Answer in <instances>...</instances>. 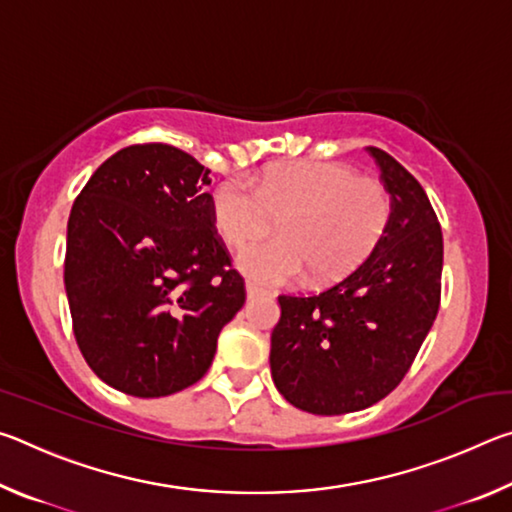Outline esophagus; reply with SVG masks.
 I'll list each match as a JSON object with an SVG mask.
<instances>
[{
  "label": "esophagus",
  "mask_w": 512,
  "mask_h": 512,
  "mask_svg": "<svg viewBox=\"0 0 512 512\" xmlns=\"http://www.w3.org/2000/svg\"><path fill=\"white\" fill-rule=\"evenodd\" d=\"M264 289H259V287H255V284L253 282H248L246 284V296L250 298V300H253V298H259V296H264Z\"/></svg>",
  "instance_id": "1"
}]
</instances>
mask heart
Here are the masks:
<instances>
[{"label":"heart","mask_w":512,"mask_h":512,"mask_svg":"<svg viewBox=\"0 0 512 512\" xmlns=\"http://www.w3.org/2000/svg\"><path fill=\"white\" fill-rule=\"evenodd\" d=\"M212 223L225 244L244 246L273 228L282 235L241 250L239 271L264 287L309 271L316 284L352 273L391 219V194L341 162L298 160L266 167L257 187L225 178L210 196Z\"/></svg>","instance_id":"b5f03b06"}]
</instances>
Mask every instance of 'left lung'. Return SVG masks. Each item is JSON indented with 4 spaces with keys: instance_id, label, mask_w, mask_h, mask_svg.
Masks as SVG:
<instances>
[{
    "instance_id": "obj_1",
    "label": "left lung",
    "mask_w": 512,
    "mask_h": 512,
    "mask_svg": "<svg viewBox=\"0 0 512 512\" xmlns=\"http://www.w3.org/2000/svg\"><path fill=\"white\" fill-rule=\"evenodd\" d=\"M391 194L372 253L318 293L280 296L271 375L284 400L314 415L368 409L395 391L440 307L443 230L422 185L368 146Z\"/></svg>"
}]
</instances>
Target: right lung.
<instances>
[{
  "label": "right lung",
  "instance_id": "right-lung-1",
  "mask_svg": "<svg viewBox=\"0 0 512 512\" xmlns=\"http://www.w3.org/2000/svg\"><path fill=\"white\" fill-rule=\"evenodd\" d=\"M210 169L171 144H133L92 173L67 221L65 291L83 359L135 397L201 379L246 302L216 232Z\"/></svg>",
  "mask_w": 512,
  "mask_h": 512
}]
</instances>
